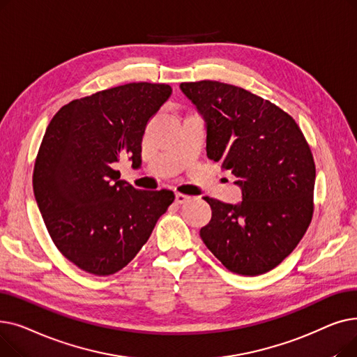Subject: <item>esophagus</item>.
<instances>
[{
  "label": "esophagus",
  "instance_id": "esophagus-1",
  "mask_svg": "<svg viewBox=\"0 0 357 357\" xmlns=\"http://www.w3.org/2000/svg\"><path fill=\"white\" fill-rule=\"evenodd\" d=\"M186 201H190V197H188V195L175 194V202H176V204H185Z\"/></svg>",
  "mask_w": 357,
  "mask_h": 357
}]
</instances>
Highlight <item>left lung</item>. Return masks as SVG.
Here are the masks:
<instances>
[{
	"label": "left lung",
	"mask_w": 357,
	"mask_h": 357,
	"mask_svg": "<svg viewBox=\"0 0 357 357\" xmlns=\"http://www.w3.org/2000/svg\"><path fill=\"white\" fill-rule=\"evenodd\" d=\"M207 128V158L236 176L237 205L204 197L213 215L199 236L229 271L256 276L299 243L314 211L315 163L295 120L250 91L217 81L182 82Z\"/></svg>",
	"instance_id": "8db88e82"
}]
</instances>
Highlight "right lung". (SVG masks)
I'll list each match as a JSON object with an SVG mask.
<instances>
[{
    "instance_id": "add662e5",
    "label": "right lung",
    "mask_w": 357,
    "mask_h": 357,
    "mask_svg": "<svg viewBox=\"0 0 357 357\" xmlns=\"http://www.w3.org/2000/svg\"><path fill=\"white\" fill-rule=\"evenodd\" d=\"M172 88L133 82L73 100L43 136L33 191L59 252L79 269L107 276L127 266L175 199L172 191H142L120 179L116 163H142L146 126Z\"/></svg>"
}]
</instances>
